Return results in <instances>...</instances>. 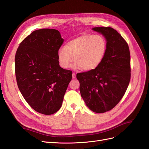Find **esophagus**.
Returning a JSON list of instances; mask_svg holds the SVG:
<instances>
[{
	"label": "esophagus",
	"mask_w": 149,
	"mask_h": 149,
	"mask_svg": "<svg viewBox=\"0 0 149 149\" xmlns=\"http://www.w3.org/2000/svg\"><path fill=\"white\" fill-rule=\"evenodd\" d=\"M72 77H73V79H74L76 78V74L74 73H73V74H72Z\"/></svg>",
	"instance_id": "obj_1"
}]
</instances>
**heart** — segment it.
<instances>
[{"instance_id": "obj_1", "label": "heart", "mask_w": 149, "mask_h": 149, "mask_svg": "<svg viewBox=\"0 0 149 149\" xmlns=\"http://www.w3.org/2000/svg\"><path fill=\"white\" fill-rule=\"evenodd\" d=\"M107 44L100 35H84L68 42L58 49L57 57L60 66L66 69L73 57L74 67L91 71L100 65L106 54Z\"/></svg>"}]
</instances>
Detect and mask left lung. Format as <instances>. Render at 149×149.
<instances>
[{
  "label": "left lung",
  "mask_w": 149,
  "mask_h": 149,
  "mask_svg": "<svg viewBox=\"0 0 149 149\" xmlns=\"http://www.w3.org/2000/svg\"><path fill=\"white\" fill-rule=\"evenodd\" d=\"M106 40L103 60L96 68L78 73L81 96L90 110L96 113L111 110L127 89L130 79V55L127 43L111 27H94Z\"/></svg>",
  "instance_id": "8db88e82"
}]
</instances>
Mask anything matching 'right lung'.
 Wrapping results in <instances>:
<instances>
[{
    "label": "right lung",
    "mask_w": 149,
    "mask_h": 149,
    "mask_svg": "<svg viewBox=\"0 0 149 149\" xmlns=\"http://www.w3.org/2000/svg\"><path fill=\"white\" fill-rule=\"evenodd\" d=\"M64 40L59 31H33L20 43L15 54L18 87L31 108L45 115L60 109L72 71L60 67L57 53Z\"/></svg>",
    "instance_id": "obj_1"
}]
</instances>
